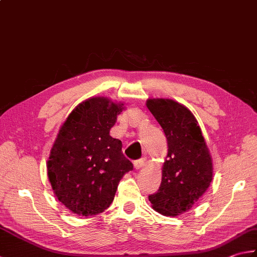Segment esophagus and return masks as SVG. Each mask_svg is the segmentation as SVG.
I'll use <instances>...</instances> for the list:
<instances>
[{"label": "esophagus", "mask_w": 257, "mask_h": 257, "mask_svg": "<svg viewBox=\"0 0 257 257\" xmlns=\"http://www.w3.org/2000/svg\"><path fill=\"white\" fill-rule=\"evenodd\" d=\"M143 166H144V160L143 159H140V160H138V161L134 162V168L138 169V170H139V169H141Z\"/></svg>", "instance_id": "esophagus-1"}]
</instances>
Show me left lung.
I'll return each mask as SVG.
<instances>
[{
  "label": "left lung",
  "mask_w": 257,
  "mask_h": 257,
  "mask_svg": "<svg viewBox=\"0 0 257 257\" xmlns=\"http://www.w3.org/2000/svg\"><path fill=\"white\" fill-rule=\"evenodd\" d=\"M168 141L159 190L149 196L159 214L176 217L191 209L209 188L212 159L193 114L185 105L168 98L147 100Z\"/></svg>",
  "instance_id": "8db88e82"
}]
</instances>
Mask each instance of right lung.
<instances>
[{
	"label": "right lung",
	"instance_id": "1",
	"mask_svg": "<svg viewBox=\"0 0 257 257\" xmlns=\"http://www.w3.org/2000/svg\"><path fill=\"white\" fill-rule=\"evenodd\" d=\"M124 104L107 97L81 101L61 125L47 162L53 193L78 216L98 215L114 199L120 179L133 169L122 142L109 135Z\"/></svg>",
	"mask_w": 257,
	"mask_h": 257
}]
</instances>
